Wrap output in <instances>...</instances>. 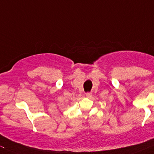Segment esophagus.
<instances>
[{
  "mask_svg": "<svg viewBox=\"0 0 154 154\" xmlns=\"http://www.w3.org/2000/svg\"><path fill=\"white\" fill-rule=\"evenodd\" d=\"M85 95H86V97H91L92 95V94H91V92H87V93H85Z\"/></svg>",
  "mask_w": 154,
  "mask_h": 154,
  "instance_id": "1",
  "label": "esophagus"
}]
</instances>
